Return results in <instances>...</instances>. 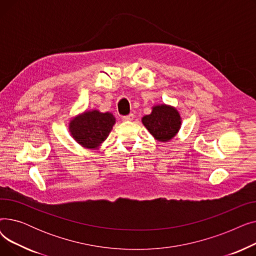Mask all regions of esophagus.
I'll return each mask as SVG.
<instances>
[{
	"label": "esophagus",
	"mask_w": 256,
	"mask_h": 256,
	"mask_svg": "<svg viewBox=\"0 0 256 256\" xmlns=\"http://www.w3.org/2000/svg\"><path fill=\"white\" fill-rule=\"evenodd\" d=\"M134 119V114H128V115H124V116H122V120L124 121H130V120H132Z\"/></svg>",
	"instance_id": "34e87169"
}]
</instances>
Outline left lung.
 Wrapping results in <instances>:
<instances>
[{
	"instance_id": "1",
	"label": "left lung",
	"mask_w": 256,
	"mask_h": 256,
	"mask_svg": "<svg viewBox=\"0 0 256 256\" xmlns=\"http://www.w3.org/2000/svg\"><path fill=\"white\" fill-rule=\"evenodd\" d=\"M142 122L156 140L167 142L176 135L182 120L174 108L160 104L154 106L152 114L144 116Z\"/></svg>"
}]
</instances>
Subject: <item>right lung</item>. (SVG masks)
I'll return each instance as SVG.
<instances>
[{
	"mask_svg": "<svg viewBox=\"0 0 256 256\" xmlns=\"http://www.w3.org/2000/svg\"><path fill=\"white\" fill-rule=\"evenodd\" d=\"M115 124L111 113L96 110L86 112L70 124V130L76 141L87 148H96L109 136Z\"/></svg>",
	"mask_w": 256,
	"mask_h": 256,
	"instance_id": "obj_1",
	"label": "right lung"
}]
</instances>
